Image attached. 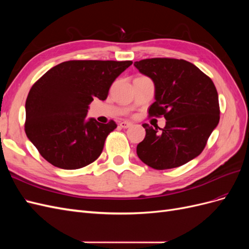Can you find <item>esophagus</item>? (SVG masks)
<instances>
[{"instance_id": "1", "label": "esophagus", "mask_w": 249, "mask_h": 249, "mask_svg": "<svg viewBox=\"0 0 249 249\" xmlns=\"http://www.w3.org/2000/svg\"><path fill=\"white\" fill-rule=\"evenodd\" d=\"M119 125L122 126V127H124V129H127V127H130L132 125V124L129 123V122H120Z\"/></svg>"}]
</instances>
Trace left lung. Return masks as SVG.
Instances as JSON below:
<instances>
[{
    "label": "left lung",
    "mask_w": 249,
    "mask_h": 249,
    "mask_svg": "<svg viewBox=\"0 0 249 249\" xmlns=\"http://www.w3.org/2000/svg\"><path fill=\"white\" fill-rule=\"evenodd\" d=\"M134 65L154 81L156 102L149 107L148 116L166 119L163 129L142 124L146 134L137 145L139 159L158 170L182 166L200 155L219 123L214 83L183 59L150 58Z\"/></svg>",
    "instance_id": "left-lung-1"
}]
</instances>
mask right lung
I'll return each mask as SVG.
<instances>
[{"instance_id":"right-lung-1","label":"right lung","mask_w":249,"mask_h":249,"mask_svg":"<svg viewBox=\"0 0 249 249\" xmlns=\"http://www.w3.org/2000/svg\"><path fill=\"white\" fill-rule=\"evenodd\" d=\"M132 61L71 60L52 67L30 89L26 101L25 132L49 163L79 169L103 152L114 120H86L88 105L107 99L112 83Z\"/></svg>"}]
</instances>
